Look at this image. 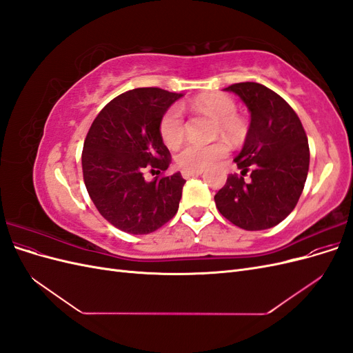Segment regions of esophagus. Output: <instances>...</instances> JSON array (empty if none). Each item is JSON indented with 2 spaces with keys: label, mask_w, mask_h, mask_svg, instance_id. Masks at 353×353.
I'll return each mask as SVG.
<instances>
[{
  "label": "esophagus",
  "mask_w": 353,
  "mask_h": 353,
  "mask_svg": "<svg viewBox=\"0 0 353 353\" xmlns=\"http://www.w3.org/2000/svg\"><path fill=\"white\" fill-rule=\"evenodd\" d=\"M181 174H183V176H184L185 179H188V178H191V176H199V175H201L203 172H201V170H188V169H184Z\"/></svg>",
  "instance_id": "1"
}]
</instances>
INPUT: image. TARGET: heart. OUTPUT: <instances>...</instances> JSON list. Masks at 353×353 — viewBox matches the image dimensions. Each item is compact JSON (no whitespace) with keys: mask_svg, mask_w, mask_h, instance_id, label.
Wrapping results in <instances>:
<instances>
[{"mask_svg":"<svg viewBox=\"0 0 353 353\" xmlns=\"http://www.w3.org/2000/svg\"><path fill=\"white\" fill-rule=\"evenodd\" d=\"M191 105L199 112L208 113L216 119V132L225 135L230 140H239L244 132V125L240 117L236 114L237 105L230 95L222 92H209L199 95L193 100ZM159 132L163 143L175 148L181 144L184 138V117L178 108L168 109L159 123ZM228 148L222 141H215L210 144L188 143L179 153L175 160L176 165L188 170H201L216 160L227 154Z\"/></svg>","mask_w":353,"mask_h":353,"instance_id":"heart-1","label":"heart"}]
</instances>
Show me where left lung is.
Returning <instances> with one entry per match:
<instances>
[{
    "label": "left lung",
    "mask_w": 353,
    "mask_h": 353,
    "mask_svg": "<svg viewBox=\"0 0 353 353\" xmlns=\"http://www.w3.org/2000/svg\"><path fill=\"white\" fill-rule=\"evenodd\" d=\"M223 90L248 105L250 125L234 159L241 175H228L215 194L216 208L243 230L272 228L290 215L303 191L309 170L306 132L290 104L265 85L240 82Z\"/></svg>",
    "instance_id": "8db88e82"
}]
</instances>
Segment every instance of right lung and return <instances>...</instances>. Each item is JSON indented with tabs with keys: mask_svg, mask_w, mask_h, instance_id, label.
Instances as JSON below:
<instances>
[{
	"mask_svg": "<svg viewBox=\"0 0 353 353\" xmlns=\"http://www.w3.org/2000/svg\"><path fill=\"white\" fill-rule=\"evenodd\" d=\"M181 97L160 88L126 91L104 105L85 138V187L101 216L121 231L153 232L178 212L185 184L181 174L148 183L143 172L145 168L168 169L170 153L159 123Z\"/></svg>",
	"mask_w": 353,
	"mask_h": 353,
	"instance_id": "add662e5",
	"label": "right lung"
}]
</instances>
